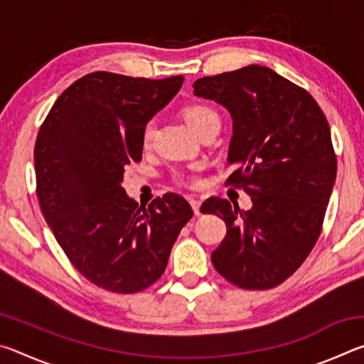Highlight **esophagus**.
I'll list each match as a JSON object with an SVG mask.
<instances>
[{"label":"esophagus","instance_id":"1","mask_svg":"<svg viewBox=\"0 0 364 364\" xmlns=\"http://www.w3.org/2000/svg\"><path fill=\"white\" fill-rule=\"evenodd\" d=\"M189 202H191V207H193L194 213L199 215L200 213V204H202V202L199 199H191Z\"/></svg>","mask_w":364,"mask_h":364}]
</instances>
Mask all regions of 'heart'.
<instances>
[{"instance_id": "heart-1", "label": "heart", "mask_w": 364, "mask_h": 364, "mask_svg": "<svg viewBox=\"0 0 364 364\" xmlns=\"http://www.w3.org/2000/svg\"><path fill=\"white\" fill-rule=\"evenodd\" d=\"M184 119H186L188 125L193 128L194 133H199L204 130V128L210 127V125H218L220 127V115L217 114V110L212 109L210 106H205V104H193L184 109ZM154 134V127L152 123H147L143 130V144L147 146L151 143ZM173 180L178 184H184V186H199V176L196 175V170L191 171H180V173H175Z\"/></svg>"}]
</instances>
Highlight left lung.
I'll list each match as a JSON object with an SVG mask.
<instances>
[{
  "instance_id": "1",
  "label": "left lung",
  "mask_w": 364,
  "mask_h": 364,
  "mask_svg": "<svg viewBox=\"0 0 364 364\" xmlns=\"http://www.w3.org/2000/svg\"><path fill=\"white\" fill-rule=\"evenodd\" d=\"M193 86L196 96L231 114L228 162L236 170L226 184L252 197L250 210L218 197L205 202V212L226 223V236L212 252L213 267L247 291L279 286L321 234L337 173L329 123L306 90L268 67L247 65Z\"/></svg>"
}]
</instances>
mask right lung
Listing matches in <instances>:
<instances>
[{"label":"right lung","mask_w":364,"mask_h":364,"mask_svg":"<svg viewBox=\"0 0 364 364\" xmlns=\"http://www.w3.org/2000/svg\"><path fill=\"white\" fill-rule=\"evenodd\" d=\"M181 85V75L88 73L58 97L36 136V196L45 220L73 267L109 292L152 286L193 218L181 196L167 193L139 207L122 188L127 165L143 156L147 122Z\"/></svg>","instance_id":"right-lung-1"}]
</instances>
